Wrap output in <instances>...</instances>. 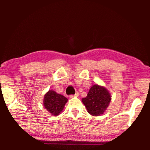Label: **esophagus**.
I'll return each instance as SVG.
<instances>
[{"label":"esophagus","instance_id":"34e87169","mask_svg":"<svg viewBox=\"0 0 150 150\" xmlns=\"http://www.w3.org/2000/svg\"><path fill=\"white\" fill-rule=\"evenodd\" d=\"M75 96H76V97H77V96H79V93H78V92H76V93L75 94V95H70V98L75 97Z\"/></svg>","mask_w":150,"mask_h":150}]
</instances>
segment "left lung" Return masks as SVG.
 Wrapping results in <instances>:
<instances>
[{
  "label": "left lung",
  "mask_w": 150,
  "mask_h": 150,
  "mask_svg": "<svg viewBox=\"0 0 150 150\" xmlns=\"http://www.w3.org/2000/svg\"><path fill=\"white\" fill-rule=\"evenodd\" d=\"M111 100L109 91L103 86L94 85L91 87L87 96L82 98L87 112L92 116H100L105 112Z\"/></svg>",
  "instance_id": "1"
}]
</instances>
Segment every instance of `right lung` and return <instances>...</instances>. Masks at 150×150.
Segmentation results:
<instances>
[{
  "mask_svg": "<svg viewBox=\"0 0 150 150\" xmlns=\"http://www.w3.org/2000/svg\"><path fill=\"white\" fill-rule=\"evenodd\" d=\"M67 98L55 91L50 90L45 94L44 106L45 108L54 116H57L64 108Z\"/></svg>",
  "mask_w": 150,
  "mask_h": 150,
  "instance_id": "1",
  "label": "right lung"
}]
</instances>
